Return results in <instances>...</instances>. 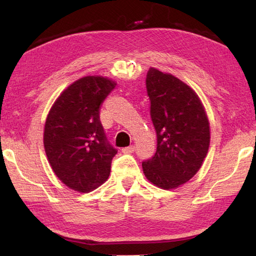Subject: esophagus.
Here are the masks:
<instances>
[{"label": "esophagus", "instance_id": "1", "mask_svg": "<svg viewBox=\"0 0 256 256\" xmlns=\"http://www.w3.org/2000/svg\"><path fill=\"white\" fill-rule=\"evenodd\" d=\"M134 150H135V146H134V145L128 146V148H122V152H123V153H133Z\"/></svg>", "mask_w": 256, "mask_h": 256}]
</instances>
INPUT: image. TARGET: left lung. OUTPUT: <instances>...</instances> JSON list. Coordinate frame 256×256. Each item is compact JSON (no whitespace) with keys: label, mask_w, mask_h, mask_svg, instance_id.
<instances>
[{"label":"left lung","mask_w":256,"mask_h":256,"mask_svg":"<svg viewBox=\"0 0 256 256\" xmlns=\"http://www.w3.org/2000/svg\"><path fill=\"white\" fill-rule=\"evenodd\" d=\"M145 82L157 148L143 172L155 186L176 188L196 175L208 153V118L196 92L174 76L150 68Z\"/></svg>","instance_id":"8db88e82"}]
</instances>
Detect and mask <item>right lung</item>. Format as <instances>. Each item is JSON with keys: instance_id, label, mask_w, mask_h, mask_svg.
Returning <instances> with one entry per match:
<instances>
[{"instance_id": "1", "label": "right lung", "mask_w": 256, "mask_h": 256, "mask_svg": "<svg viewBox=\"0 0 256 256\" xmlns=\"http://www.w3.org/2000/svg\"><path fill=\"white\" fill-rule=\"evenodd\" d=\"M116 86L100 76L81 78L59 96L48 113L44 131L48 162L76 192H92L110 175L118 150L106 138L100 106Z\"/></svg>"}]
</instances>
